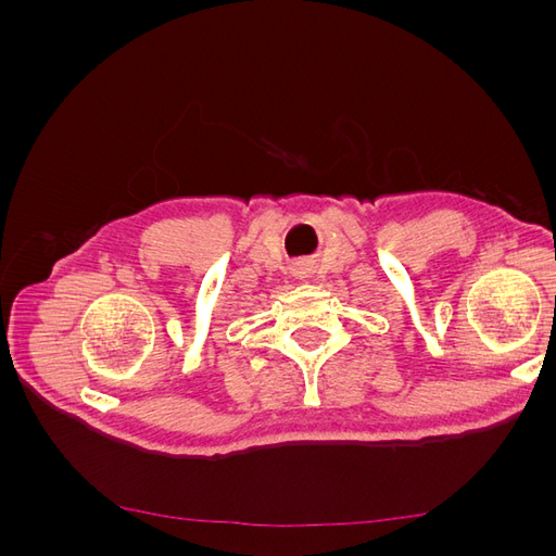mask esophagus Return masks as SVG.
<instances>
[{
  "instance_id": "esophagus-1",
  "label": "esophagus",
  "mask_w": 556,
  "mask_h": 556,
  "mask_svg": "<svg viewBox=\"0 0 556 556\" xmlns=\"http://www.w3.org/2000/svg\"><path fill=\"white\" fill-rule=\"evenodd\" d=\"M292 274L296 276V278H311V274H313V264L311 262H296L294 266H292Z\"/></svg>"
}]
</instances>
